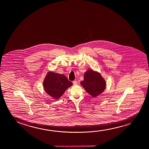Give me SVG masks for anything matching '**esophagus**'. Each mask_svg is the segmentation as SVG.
Segmentation results:
<instances>
[{
	"label": "esophagus",
	"instance_id": "1",
	"mask_svg": "<svg viewBox=\"0 0 149 149\" xmlns=\"http://www.w3.org/2000/svg\"><path fill=\"white\" fill-rule=\"evenodd\" d=\"M73 84L74 86H76V85L77 84V81L75 80V81H73Z\"/></svg>",
	"mask_w": 149,
	"mask_h": 149
}]
</instances>
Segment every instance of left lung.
<instances>
[{"mask_svg": "<svg viewBox=\"0 0 149 149\" xmlns=\"http://www.w3.org/2000/svg\"><path fill=\"white\" fill-rule=\"evenodd\" d=\"M80 84L88 94L96 97L103 93L106 86V81L100 73L88 69L84 73V79Z\"/></svg>", "mask_w": 149, "mask_h": 149, "instance_id": "left-lung-1", "label": "left lung"}]
</instances>
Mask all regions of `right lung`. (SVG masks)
Returning <instances> with one entry per match:
<instances>
[{"label":"right lung","instance_id":"right-lung-1","mask_svg":"<svg viewBox=\"0 0 149 149\" xmlns=\"http://www.w3.org/2000/svg\"><path fill=\"white\" fill-rule=\"evenodd\" d=\"M46 93L55 100L61 98L65 91L73 85L63 74L48 72L43 81Z\"/></svg>","mask_w":149,"mask_h":149}]
</instances>
